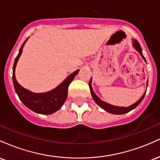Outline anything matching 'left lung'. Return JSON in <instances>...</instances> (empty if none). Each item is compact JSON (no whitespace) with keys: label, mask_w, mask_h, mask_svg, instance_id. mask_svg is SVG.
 <instances>
[{"label":"left lung","mask_w":160,"mask_h":160,"mask_svg":"<svg viewBox=\"0 0 160 160\" xmlns=\"http://www.w3.org/2000/svg\"><path fill=\"white\" fill-rule=\"evenodd\" d=\"M132 47L135 48L138 52H139V54L141 55V57L143 58V59L144 60L145 62H146V60H145V58L143 56L142 54V49H141V47L140 44H139V43L138 42L137 40H134V39H132ZM92 79H90V81H89V89H90V92H91V95H92V97L93 100L95 101V102L96 103L99 107H101L102 108V109H104V111H108V113H113V114H124V113H128V112L131 111L132 110L135 109V108L137 107L138 105L139 104L141 103V101L143 100V98H144L145 94H146V91H145V92L144 93V95L141 96V98L139 99L138 101H137L135 103H134L133 104H132V105L128 106V107H119V106H114V105H112V104H110L107 103V102H104V101H102V99H100L98 98V96H97L96 95H95V93L94 92V91H93L92 88ZM148 80L147 81V87H148Z\"/></svg>","instance_id":"obj_1"}]
</instances>
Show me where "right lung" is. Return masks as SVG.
Masks as SVG:
<instances>
[{
  "label": "right lung",
  "instance_id": "right-lung-1",
  "mask_svg": "<svg viewBox=\"0 0 160 160\" xmlns=\"http://www.w3.org/2000/svg\"><path fill=\"white\" fill-rule=\"evenodd\" d=\"M24 42L22 45L21 48L18 56L15 58L13 68H12V81H13L14 88L16 94L22 103L25 104L28 108L32 110L35 113H40V114H52L59 110L65 103L66 98L68 95V89L72 80H74L77 74H78L80 70H77L72 74H70L67 78L61 82L56 88L52 90L47 92L35 93L31 92L22 87L19 82H17L15 76V70L19 57L21 56L22 52V49L26 43L27 40Z\"/></svg>",
  "mask_w": 160,
  "mask_h": 160
}]
</instances>
